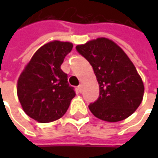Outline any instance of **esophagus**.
<instances>
[{
    "instance_id": "obj_1",
    "label": "esophagus",
    "mask_w": 158,
    "mask_h": 158,
    "mask_svg": "<svg viewBox=\"0 0 158 158\" xmlns=\"http://www.w3.org/2000/svg\"><path fill=\"white\" fill-rule=\"evenodd\" d=\"M77 89H78V91H79V92H80V93H81V92H82V85H81V84H80V85H79V86H78V87H77Z\"/></svg>"
}]
</instances>
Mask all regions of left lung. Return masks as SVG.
Returning <instances> with one entry per match:
<instances>
[{
	"mask_svg": "<svg viewBox=\"0 0 158 158\" xmlns=\"http://www.w3.org/2000/svg\"><path fill=\"white\" fill-rule=\"evenodd\" d=\"M76 51L92 66L99 84V97L89 108L97 118L117 122L129 117L141 105L144 86L130 59L112 40L99 38Z\"/></svg>",
	"mask_w": 158,
	"mask_h": 158,
	"instance_id": "1",
	"label": "left lung"
}]
</instances>
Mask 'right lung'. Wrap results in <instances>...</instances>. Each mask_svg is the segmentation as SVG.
<instances>
[{
  "mask_svg": "<svg viewBox=\"0 0 158 158\" xmlns=\"http://www.w3.org/2000/svg\"><path fill=\"white\" fill-rule=\"evenodd\" d=\"M73 48L69 42L52 41L41 46L17 82V96L23 111L35 120L47 123L61 118L76 96L60 69Z\"/></svg>",
  "mask_w": 158,
  "mask_h": 158,
  "instance_id": "obj_1",
  "label": "right lung"
}]
</instances>
